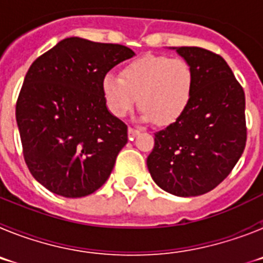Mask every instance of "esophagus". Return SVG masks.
I'll use <instances>...</instances> for the list:
<instances>
[{"mask_svg":"<svg viewBox=\"0 0 263 263\" xmlns=\"http://www.w3.org/2000/svg\"><path fill=\"white\" fill-rule=\"evenodd\" d=\"M127 132H129V137H130V138H133V137L138 136V134H139V130L134 129V127H129V130H127Z\"/></svg>","mask_w":263,"mask_h":263,"instance_id":"1","label":"esophagus"}]
</instances>
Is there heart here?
<instances>
[{
  "label": "heart",
  "instance_id": "1",
  "mask_svg": "<svg viewBox=\"0 0 263 263\" xmlns=\"http://www.w3.org/2000/svg\"><path fill=\"white\" fill-rule=\"evenodd\" d=\"M101 90L115 117L129 115L138 99L143 121L166 125L178 120L191 101L194 73L183 59L145 55L125 64L120 76L108 73Z\"/></svg>",
  "mask_w": 263,
  "mask_h": 263
}]
</instances>
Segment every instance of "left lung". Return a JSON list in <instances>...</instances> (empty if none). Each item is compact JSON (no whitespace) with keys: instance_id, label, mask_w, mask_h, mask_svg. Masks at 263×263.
Segmentation results:
<instances>
[{"instance_id":"1","label":"left lung","mask_w":263,"mask_h":263,"mask_svg":"<svg viewBox=\"0 0 263 263\" xmlns=\"http://www.w3.org/2000/svg\"><path fill=\"white\" fill-rule=\"evenodd\" d=\"M194 73L191 101L183 115L155 133L147 168L162 190L199 196L227 178L246 145L245 93L220 55L176 47Z\"/></svg>"}]
</instances>
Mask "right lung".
Segmentation results:
<instances>
[{
  "mask_svg": "<svg viewBox=\"0 0 263 263\" xmlns=\"http://www.w3.org/2000/svg\"><path fill=\"white\" fill-rule=\"evenodd\" d=\"M133 50L72 36L34 60L15 106L23 158L43 187L64 197L93 194L127 143V126L108 110L101 83Z\"/></svg>",
  "mask_w": 263,
  "mask_h": 263,
  "instance_id": "right-lung-1",
  "label": "right lung"
}]
</instances>
